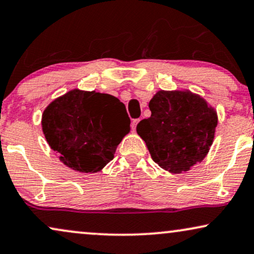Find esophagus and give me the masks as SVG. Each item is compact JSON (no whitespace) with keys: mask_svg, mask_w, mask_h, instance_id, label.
Wrapping results in <instances>:
<instances>
[{"mask_svg":"<svg viewBox=\"0 0 254 254\" xmlns=\"http://www.w3.org/2000/svg\"><path fill=\"white\" fill-rule=\"evenodd\" d=\"M139 118H137V120H133L132 121V130L134 131V130H136V127H137V124L138 123H139Z\"/></svg>","mask_w":254,"mask_h":254,"instance_id":"1","label":"esophagus"}]
</instances>
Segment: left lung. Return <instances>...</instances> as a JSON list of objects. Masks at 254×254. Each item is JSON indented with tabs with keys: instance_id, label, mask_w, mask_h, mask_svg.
Instances as JSON below:
<instances>
[{
	"instance_id": "8db88e82",
	"label": "left lung",
	"mask_w": 254,
	"mask_h": 254,
	"mask_svg": "<svg viewBox=\"0 0 254 254\" xmlns=\"http://www.w3.org/2000/svg\"><path fill=\"white\" fill-rule=\"evenodd\" d=\"M151 116L137 125L154 162L182 173L208 154L217 127V113L188 90H159L148 103Z\"/></svg>"
}]
</instances>
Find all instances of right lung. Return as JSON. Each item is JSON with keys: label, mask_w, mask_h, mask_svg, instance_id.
I'll return each mask as SVG.
<instances>
[{"label": "right lung", "mask_w": 254, "mask_h": 254, "mask_svg": "<svg viewBox=\"0 0 254 254\" xmlns=\"http://www.w3.org/2000/svg\"><path fill=\"white\" fill-rule=\"evenodd\" d=\"M42 127L47 143L67 167L95 173L114 159L129 133L130 118L117 97L73 89L47 106Z\"/></svg>", "instance_id": "add662e5"}]
</instances>
